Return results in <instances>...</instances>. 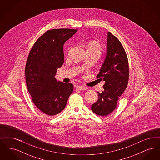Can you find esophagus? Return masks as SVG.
<instances>
[{
	"instance_id": "esophagus-1",
	"label": "esophagus",
	"mask_w": 160,
	"mask_h": 160,
	"mask_svg": "<svg viewBox=\"0 0 160 160\" xmlns=\"http://www.w3.org/2000/svg\"><path fill=\"white\" fill-rule=\"evenodd\" d=\"M76 88L79 89H80V90H85V89H86V87H84V86H82V85L77 86L76 87Z\"/></svg>"
}]
</instances>
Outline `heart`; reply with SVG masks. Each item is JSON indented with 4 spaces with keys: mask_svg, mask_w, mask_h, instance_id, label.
<instances>
[{
    "mask_svg": "<svg viewBox=\"0 0 160 160\" xmlns=\"http://www.w3.org/2000/svg\"><path fill=\"white\" fill-rule=\"evenodd\" d=\"M102 49H103L102 46H101L97 41H92L88 44V50L96 51L98 53H99V54L102 53Z\"/></svg>",
    "mask_w": 160,
    "mask_h": 160,
    "instance_id": "heart-1",
    "label": "heart"
}]
</instances>
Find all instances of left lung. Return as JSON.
<instances>
[{"instance_id": "left-lung-1", "label": "left lung", "mask_w": 160, "mask_h": 160, "mask_svg": "<svg viewBox=\"0 0 160 160\" xmlns=\"http://www.w3.org/2000/svg\"><path fill=\"white\" fill-rule=\"evenodd\" d=\"M97 77L105 82L104 90L101 93L98 92L99 98L92 105V111L105 116L116 108L129 78L127 54L119 39L110 32H107L106 56Z\"/></svg>"}]
</instances>
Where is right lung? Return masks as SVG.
Listing matches in <instances>:
<instances>
[{"label":"right lung","instance_id":"add662e5","mask_svg":"<svg viewBox=\"0 0 160 160\" xmlns=\"http://www.w3.org/2000/svg\"><path fill=\"white\" fill-rule=\"evenodd\" d=\"M77 29L47 31L34 44L25 68L28 89L35 105L48 116L59 113L66 106L73 84L58 82L57 69L64 62L63 45Z\"/></svg>","mask_w":160,"mask_h":160}]
</instances>
